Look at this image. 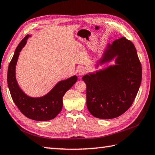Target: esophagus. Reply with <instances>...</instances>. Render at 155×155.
Here are the masks:
<instances>
[{"label":"esophagus","instance_id":"1","mask_svg":"<svg viewBox=\"0 0 155 155\" xmlns=\"http://www.w3.org/2000/svg\"><path fill=\"white\" fill-rule=\"evenodd\" d=\"M78 73L80 75H83L86 74V69L83 68H79L78 70Z\"/></svg>","mask_w":155,"mask_h":155}]
</instances>
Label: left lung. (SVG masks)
Masks as SVG:
<instances>
[{
    "label": "left lung",
    "mask_w": 155,
    "mask_h": 155,
    "mask_svg": "<svg viewBox=\"0 0 155 155\" xmlns=\"http://www.w3.org/2000/svg\"><path fill=\"white\" fill-rule=\"evenodd\" d=\"M115 58V65L83 76L86 84V104L99 119L121 115L132 104L142 80V66L134 44L125 37L107 45L99 65Z\"/></svg>",
    "instance_id": "8db88e82"
}]
</instances>
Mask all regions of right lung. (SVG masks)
I'll return each instance as SVG.
<instances>
[{
	"label": "right lung",
	"instance_id": "1",
	"mask_svg": "<svg viewBox=\"0 0 155 155\" xmlns=\"http://www.w3.org/2000/svg\"><path fill=\"white\" fill-rule=\"evenodd\" d=\"M30 35L23 38L14 52L8 68L7 83L11 97L20 111L28 118L45 121L56 117L63 108V97L78 80L76 75L58 82L50 92L41 97H31L20 88L15 76L16 65L21 49Z\"/></svg>",
	"mask_w": 155,
	"mask_h": 155
}]
</instances>
